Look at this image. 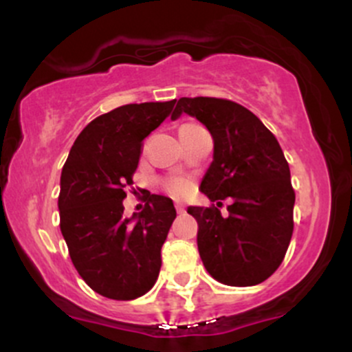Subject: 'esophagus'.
Listing matches in <instances>:
<instances>
[{"instance_id": "esophagus-1", "label": "esophagus", "mask_w": 352, "mask_h": 352, "mask_svg": "<svg viewBox=\"0 0 352 352\" xmlns=\"http://www.w3.org/2000/svg\"><path fill=\"white\" fill-rule=\"evenodd\" d=\"M175 208H177V213H180V215H182V213H185V207L182 204H177Z\"/></svg>"}]
</instances>
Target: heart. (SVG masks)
Returning <instances> with one entry per match:
<instances>
[{
  "label": "heart",
  "mask_w": 352,
  "mask_h": 352,
  "mask_svg": "<svg viewBox=\"0 0 352 352\" xmlns=\"http://www.w3.org/2000/svg\"><path fill=\"white\" fill-rule=\"evenodd\" d=\"M185 125H193V124H185ZM185 125H182V127H185ZM165 190H167V192L173 197H185L190 192V184L185 179H172L165 184Z\"/></svg>",
  "instance_id": "1"
}]
</instances>
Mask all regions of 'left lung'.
<instances>
[{"label": "left lung", "instance_id": "left-lung-1", "mask_svg": "<svg viewBox=\"0 0 352 352\" xmlns=\"http://www.w3.org/2000/svg\"><path fill=\"white\" fill-rule=\"evenodd\" d=\"M188 114L213 137V162L200 190L217 207H188L199 223L204 266L228 286H253L276 272L293 235L294 190L276 137L253 112L227 99L182 98L172 120Z\"/></svg>", "mask_w": 352, "mask_h": 352}]
</instances>
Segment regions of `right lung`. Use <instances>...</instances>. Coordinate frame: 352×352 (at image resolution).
Here are the masks:
<instances>
[{"instance_id": "1", "label": "right lung", "mask_w": 352, "mask_h": 352, "mask_svg": "<svg viewBox=\"0 0 352 352\" xmlns=\"http://www.w3.org/2000/svg\"><path fill=\"white\" fill-rule=\"evenodd\" d=\"M167 102L127 104L96 117L71 147L60 173V233L72 265L96 293L129 301L159 278L160 250L177 212L164 195L145 197L142 212L124 218L125 188L142 140L170 116Z\"/></svg>"}]
</instances>
